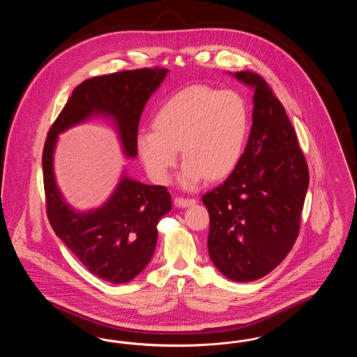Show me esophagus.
Returning a JSON list of instances; mask_svg holds the SVG:
<instances>
[{
    "label": "esophagus",
    "mask_w": 357,
    "mask_h": 357,
    "mask_svg": "<svg viewBox=\"0 0 357 357\" xmlns=\"http://www.w3.org/2000/svg\"><path fill=\"white\" fill-rule=\"evenodd\" d=\"M195 204H197V201L194 198H183V197L175 198V206H178V207H188V206Z\"/></svg>",
    "instance_id": "1"
}]
</instances>
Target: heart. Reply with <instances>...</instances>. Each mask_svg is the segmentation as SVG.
<instances>
[{"label": "heart", "instance_id": "b5f03b06", "mask_svg": "<svg viewBox=\"0 0 357 357\" xmlns=\"http://www.w3.org/2000/svg\"><path fill=\"white\" fill-rule=\"evenodd\" d=\"M155 131H140L137 153L153 179L167 182L182 149L181 183L199 185L227 176L237 167L249 132L245 100L233 91L192 85L175 93L155 114Z\"/></svg>", "mask_w": 357, "mask_h": 357}]
</instances>
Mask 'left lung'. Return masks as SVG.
Wrapping results in <instances>:
<instances>
[{"instance_id":"8db88e82","label":"left lung","mask_w":357,"mask_h":357,"mask_svg":"<svg viewBox=\"0 0 357 357\" xmlns=\"http://www.w3.org/2000/svg\"><path fill=\"white\" fill-rule=\"evenodd\" d=\"M234 76L255 89L253 124L237 167L202 197L210 215L208 255L237 282L277 268L293 248L309 186L305 156L272 88L255 72Z\"/></svg>"}]
</instances>
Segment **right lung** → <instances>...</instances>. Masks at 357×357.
Here are the masks:
<instances>
[{
  "mask_svg": "<svg viewBox=\"0 0 357 357\" xmlns=\"http://www.w3.org/2000/svg\"><path fill=\"white\" fill-rule=\"evenodd\" d=\"M169 69L142 68L92 77L77 85L52 124L43 151L47 214L52 229L85 268L112 284L134 280L150 262L160 218L170 213L167 187L143 185L123 174L102 207L75 211L56 185L53 153L59 134L92 116L109 118L127 158L137 155V126L143 108Z\"/></svg>",
  "mask_w": 357,
  "mask_h": 357,
  "instance_id": "right-lung-1",
  "label": "right lung"
}]
</instances>
